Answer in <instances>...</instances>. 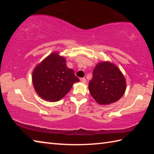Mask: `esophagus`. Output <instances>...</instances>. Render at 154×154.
Segmentation results:
<instances>
[{"label":"esophagus","mask_w":154,"mask_h":154,"mask_svg":"<svg viewBox=\"0 0 154 154\" xmlns=\"http://www.w3.org/2000/svg\"><path fill=\"white\" fill-rule=\"evenodd\" d=\"M80 81H81V82H82V83H86V82H87L86 79H85V78H81Z\"/></svg>","instance_id":"34e87169"}]
</instances>
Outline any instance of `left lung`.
<instances>
[{
	"label": "left lung",
	"mask_w": 154,
	"mask_h": 154,
	"mask_svg": "<svg viewBox=\"0 0 154 154\" xmlns=\"http://www.w3.org/2000/svg\"><path fill=\"white\" fill-rule=\"evenodd\" d=\"M88 88L99 105H106L117 102L122 97L126 91V82L116 64L103 61L96 65Z\"/></svg>",
	"instance_id": "1"
}]
</instances>
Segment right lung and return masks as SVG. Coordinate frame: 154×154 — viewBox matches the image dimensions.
<instances>
[{
    "mask_svg": "<svg viewBox=\"0 0 154 154\" xmlns=\"http://www.w3.org/2000/svg\"><path fill=\"white\" fill-rule=\"evenodd\" d=\"M32 81L37 94L43 100L56 102L62 99L79 79L66 65V59L54 51L36 65Z\"/></svg>",
    "mask_w": 154,
    "mask_h": 154,
    "instance_id": "obj_1",
    "label": "right lung"
}]
</instances>
